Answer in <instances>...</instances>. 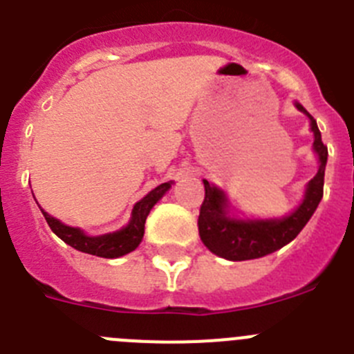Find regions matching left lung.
I'll return each mask as SVG.
<instances>
[{
    "instance_id": "left-lung-1",
    "label": "left lung",
    "mask_w": 354,
    "mask_h": 354,
    "mask_svg": "<svg viewBox=\"0 0 354 354\" xmlns=\"http://www.w3.org/2000/svg\"><path fill=\"white\" fill-rule=\"evenodd\" d=\"M297 108L311 118V131L315 132V150L319 157V169L307 185L306 199L297 207V211H293L290 216L283 218V220L239 222V220L227 216V204L223 194L204 180L206 192H204V201L201 204L197 227H199V236L203 243L214 255L234 260V262L269 255L295 239L318 207L323 197L328 150L323 145L322 132H319L315 118L300 104H297Z\"/></svg>"
}]
</instances>
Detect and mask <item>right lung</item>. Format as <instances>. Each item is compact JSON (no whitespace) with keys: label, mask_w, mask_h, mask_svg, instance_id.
Instances as JSON below:
<instances>
[{"label":"right lung","mask_w":354,"mask_h":354,"mask_svg":"<svg viewBox=\"0 0 354 354\" xmlns=\"http://www.w3.org/2000/svg\"><path fill=\"white\" fill-rule=\"evenodd\" d=\"M169 188L171 183H162L158 185L157 188H153L147 197H143V199L134 206L129 225L125 227V229L118 230V232L106 234V236L88 237L85 236L80 229L64 225V223L55 220L54 216H50V214L45 213L43 209L41 213L43 216H45V220H47L48 227L52 229V232L57 237H61V239L64 241L66 244H69L71 248H75L78 252L88 253V255L102 257V259H117V257L127 255L132 250H136L138 244L143 239L145 222H147L148 213H150L151 207L157 204V201L160 199Z\"/></svg>","instance_id":"add662e5"}]
</instances>
